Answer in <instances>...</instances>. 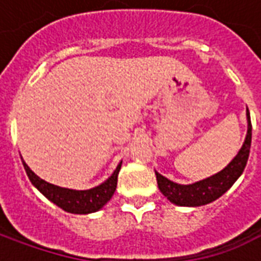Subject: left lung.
Here are the masks:
<instances>
[{"label": "left lung", "instance_id": "left-lung-1", "mask_svg": "<svg viewBox=\"0 0 261 261\" xmlns=\"http://www.w3.org/2000/svg\"><path fill=\"white\" fill-rule=\"evenodd\" d=\"M247 123L249 124H247L246 140L243 142L241 151L225 169L218 172L217 175L193 185H177L164 177L158 172H155L161 193L176 205L198 207L217 200L226 190H229L232 185L238 180V177L243 173L249 159L250 144H252V121H250L249 110H247Z\"/></svg>", "mask_w": 261, "mask_h": 261}]
</instances>
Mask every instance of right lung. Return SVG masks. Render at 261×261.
<instances>
[{
  "mask_svg": "<svg viewBox=\"0 0 261 261\" xmlns=\"http://www.w3.org/2000/svg\"><path fill=\"white\" fill-rule=\"evenodd\" d=\"M22 164L32 185L36 187L43 196L47 197L50 201L59 205L60 208H63L64 211L72 214H89L100 210L114 194V190L117 187V175L121 168V162H120L119 166L113 172V175L110 176L108 180L103 181L102 185L93 187L91 190H71V189H64V187L54 186L51 183H47L35 175L31 168L23 162V159H22Z\"/></svg>",
  "mask_w": 261,
  "mask_h": 261,
  "instance_id": "add662e5",
  "label": "right lung"
}]
</instances>
